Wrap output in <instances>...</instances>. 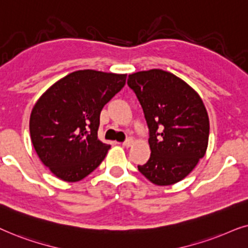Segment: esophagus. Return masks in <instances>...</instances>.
I'll list each match as a JSON object with an SVG mask.
<instances>
[{
    "mask_svg": "<svg viewBox=\"0 0 248 248\" xmlns=\"http://www.w3.org/2000/svg\"><path fill=\"white\" fill-rule=\"evenodd\" d=\"M133 144H134L133 140H124V143H122V146H124V147H130Z\"/></svg>",
    "mask_w": 248,
    "mask_h": 248,
    "instance_id": "esophagus-1",
    "label": "esophagus"
}]
</instances>
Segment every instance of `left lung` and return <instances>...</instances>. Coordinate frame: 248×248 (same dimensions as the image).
<instances>
[{"label":"left lung","mask_w":248,"mask_h":248,"mask_svg":"<svg viewBox=\"0 0 248 248\" xmlns=\"http://www.w3.org/2000/svg\"><path fill=\"white\" fill-rule=\"evenodd\" d=\"M128 85L143 108L151 156L138 166L157 186L183 180L206 153L210 121L199 93L171 72L152 69L129 75Z\"/></svg>","instance_id":"obj_1"}]
</instances>
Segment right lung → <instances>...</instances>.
I'll return each mask as SVG.
<instances>
[{
  "label": "right lung",
  "instance_id": "1",
  "mask_svg": "<svg viewBox=\"0 0 248 248\" xmlns=\"http://www.w3.org/2000/svg\"><path fill=\"white\" fill-rule=\"evenodd\" d=\"M126 78V74L78 70L54 82L36 102L29 120L31 143L59 179H84L104 160L111 146L97 137L100 114Z\"/></svg>",
  "mask_w": 248,
  "mask_h": 248
}]
</instances>
